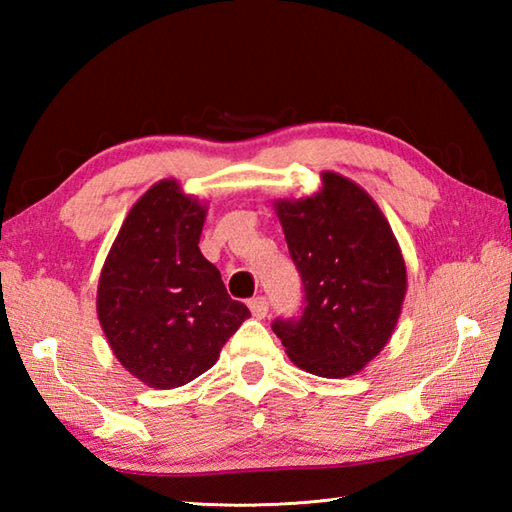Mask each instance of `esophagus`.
Listing matches in <instances>:
<instances>
[{
    "mask_svg": "<svg viewBox=\"0 0 512 512\" xmlns=\"http://www.w3.org/2000/svg\"><path fill=\"white\" fill-rule=\"evenodd\" d=\"M248 308H250V312H253L255 319H264L268 314V301H266V297H255L248 301Z\"/></svg>",
    "mask_w": 512,
    "mask_h": 512,
    "instance_id": "obj_1",
    "label": "esophagus"
}]
</instances>
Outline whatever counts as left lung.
<instances>
[{
  "label": "left lung",
  "mask_w": 512,
  "mask_h": 512,
  "mask_svg": "<svg viewBox=\"0 0 512 512\" xmlns=\"http://www.w3.org/2000/svg\"><path fill=\"white\" fill-rule=\"evenodd\" d=\"M273 204L306 292L301 317L273 330L306 372L358 374L383 352L407 295L398 239L372 195L334 171L312 195Z\"/></svg>",
  "instance_id": "obj_1"
}]
</instances>
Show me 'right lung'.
<instances>
[{
	"mask_svg": "<svg viewBox=\"0 0 512 512\" xmlns=\"http://www.w3.org/2000/svg\"><path fill=\"white\" fill-rule=\"evenodd\" d=\"M206 202L167 178L140 195L101 268L96 314L114 356L154 389L211 369L250 312L200 253Z\"/></svg>",
	"mask_w": 512,
	"mask_h": 512,
	"instance_id": "1",
	"label": "right lung"
}]
</instances>
